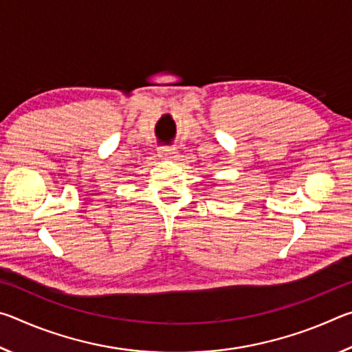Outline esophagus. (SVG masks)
I'll return each mask as SVG.
<instances>
[{"instance_id":"34e87169","label":"esophagus","mask_w":352,"mask_h":352,"mask_svg":"<svg viewBox=\"0 0 352 352\" xmlns=\"http://www.w3.org/2000/svg\"><path fill=\"white\" fill-rule=\"evenodd\" d=\"M177 155L175 147H162L158 148V157L162 160H172Z\"/></svg>"}]
</instances>
